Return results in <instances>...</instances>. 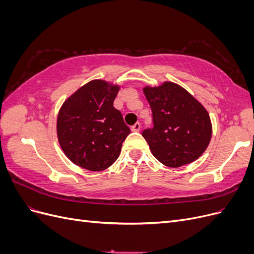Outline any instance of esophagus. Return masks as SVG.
Wrapping results in <instances>:
<instances>
[{"label": "esophagus", "mask_w": 254, "mask_h": 254, "mask_svg": "<svg viewBox=\"0 0 254 254\" xmlns=\"http://www.w3.org/2000/svg\"><path fill=\"white\" fill-rule=\"evenodd\" d=\"M140 129H141V124H140V123H135V124L131 127V130H132V131H134V132H139Z\"/></svg>", "instance_id": "1"}]
</instances>
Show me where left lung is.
I'll use <instances>...</instances> for the list:
<instances>
[{"mask_svg": "<svg viewBox=\"0 0 254 254\" xmlns=\"http://www.w3.org/2000/svg\"><path fill=\"white\" fill-rule=\"evenodd\" d=\"M152 127L142 135L161 163L180 167L200 157L210 143L212 127L206 110L189 92L173 82L145 88Z\"/></svg>", "mask_w": 254, "mask_h": 254, "instance_id": "left-lung-1", "label": "left lung"}]
</instances>
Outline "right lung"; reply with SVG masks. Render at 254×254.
<instances>
[{
	"instance_id": "1",
	"label": "right lung",
	"mask_w": 254,
	"mask_h": 254,
	"mask_svg": "<svg viewBox=\"0 0 254 254\" xmlns=\"http://www.w3.org/2000/svg\"><path fill=\"white\" fill-rule=\"evenodd\" d=\"M119 87L103 80L84 84L68 97L57 119V135L65 156L88 171L112 165L130 133L122 114L113 107Z\"/></svg>"
}]
</instances>
